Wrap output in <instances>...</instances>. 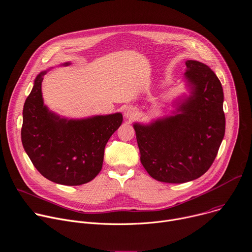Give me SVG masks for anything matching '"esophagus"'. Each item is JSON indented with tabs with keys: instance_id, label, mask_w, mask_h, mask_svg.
<instances>
[{
	"instance_id": "esophagus-1",
	"label": "esophagus",
	"mask_w": 252,
	"mask_h": 252,
	"mask_svg": "<svg viewBox=\"0 0 252 252\" xmlns=\"http://www.w3.org/2000/svg\"><path fill=\"white\" fill-rule=\"evenodd\" d=\"M137 113H138L137 109L131 107V106L126 107V108L125 109V111H124V115H125V117H126V120H131V119H133V117H135V116L137 115Z\"/></svg>"
}]
</instances>
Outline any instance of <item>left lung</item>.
Segmentation results:
<instances>
[{"mask_svg": "<svg viewBox=\"0 0 252 252\" xmlns=\"http://www.w3.org/2000/svg\"><path fill=\"white\" fill-rule=\"evenodd\" d=\"M189 95L174 100L172 115L149 124L133 123L141 163L149 175L184 183L205 174L225 135L224 93L216 74L203 63L187 61Z\"/></svg>", "mask_w": 252, "mask_h": 252, "instance_id": "left-lung-1", "label": "left lung"}]
</instances>
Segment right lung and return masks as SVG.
Wrapping results in <instances>:
<instances>
[{
	"label": "right lung",
	"instance_id": "right-lung-1",
	"mask_svg": "<svg viewBox=\"0 0 252 252\" xmlns=\"http://www.w3.org/2000/svg\"><path fill=\"white\" fill-rule=\"evenodd\" d=\"M47 71L36 76L24 103L23 148L35 168L48 180L63 186H81L101 170L105 146L121 126L123 114L69 120L49 110L41 91Z\"/></svg>",
	"mask_w": 252,
	"mask_h": 252
}]
</instances>
